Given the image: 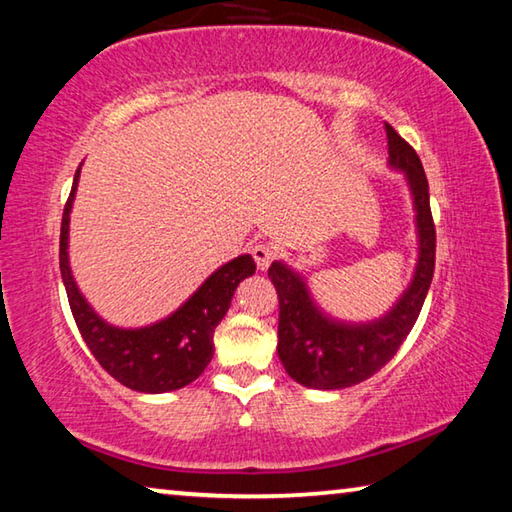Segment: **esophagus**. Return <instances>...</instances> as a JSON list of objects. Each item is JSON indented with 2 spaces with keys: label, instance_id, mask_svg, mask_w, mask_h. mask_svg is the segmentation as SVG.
Instances as JSON below:
<instances>
[{
  "label": "esophagus",
  "instance_id": "1",
  "mask_svg": "<svg viewBox=\"0 0 512 512\" xmlns=\"http://www.w3.org/2000/svg\"><path fill=\"white\" fill-rule=\"evenodd\" d=\"M250 253H253L255 262H257V268L259 271H266L268 266H271L273 257H275V250L271 244H266V241H257V244L250 248Z\"/></svg>",
  "mask_w": 512,
  "mask_h": 512
}]
</instances>
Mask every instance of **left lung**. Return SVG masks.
Listing matches in <instances>:
<instances>
[{"label": "left lung", "mask_w": 512, "mask_h": 512, "mask_svg": "<svg viewBox=\"0 0 512 512\" xmlns=\"http://www.w3.org/2000/svg\"><path fill=\"white\" fill-rule=\"evenodd\" d=\"M386 140L391 164L406 173L418 212V268L411 287L384 318L370 325H341L320 314L300 275L280 262L271 264L268 277L280 300L277 354L284 370L302 386L339 391L375 375L400 350L427 298L436 266V225L429 205V183L418 153L391 124H386Z\"/></svg>", "instance_id": "8db88e82"}]
</instances>
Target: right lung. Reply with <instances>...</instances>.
<instances>
[{
    "label": "right lung",
    "instance_id": "obj_1",
    "mask_svg": "<svg viewBox=\"0 0 512 512\" xmlns=\"http://www.w3.org/2000/svg\"><path fill=\"white\" fill-rule=\"evenodd\" d=\"M81 169V167H79ZM76 169L72 192L60 223V275H63L69 309L99 366L131 391L167 393L183 388L201 375L214 354V329L228 311L237 284L255 273V259L241 255L207 277L205 284L176 314L142 329H117L94 314L76 289L67 262L69 212L79 183Z\"/></svg>",
    "mask_w": 512,
    "mask_h": 512
}]
</instances>
